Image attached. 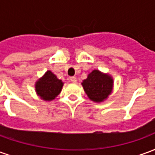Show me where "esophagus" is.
<instances>
[{"mask_svg": "<svg viewBox=\"0 0 155 155\" xmlns=\"http://www.w3.org/2000/svg\"><path fill=\"white\" fill-rule=\"evenodd\" d=\"M70 81H71V82H72V83H75V82L77 81V79L75 77H74V76H72V77H70Z\"/></svg>", "mask_w": 155, "mask_h": 155, "instance_id": "obj_1", "label": "esophagus"}]
</instances>
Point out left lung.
<instances>
[{
    "label": "left lung",
    "instance_id": "1",
    "mask_svg": "<svg viewBox=\"0 0 155 155\" xmlns=\"http://www.w3.org/2000/svg\"><path fill=\"white\" fill-rule=\"evenodd\" d=\"M82 86L88 98L93 102L101 103L106 101L114 88V79L108 73L94 70L82 81Z\"/></svg>",
    "mask_w": 155,
    "mask_h": 155
}]
</instances>
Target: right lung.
<instances>
[{"instance_id": "1", "label": "right lung", "mask_w": 155, "mask_h": 155, "mask_svg": "<svg viewBox=\"0 0 155 155\" xmlns=\"http://www.w3.org/2000/svg\"><path fill=\"white\" fill-rule=\"evenodd\" d=\"M63 85V81L51 71H47L35 83V91L42 101H51L60 94Z\"/></svg>"}]
</instances>
